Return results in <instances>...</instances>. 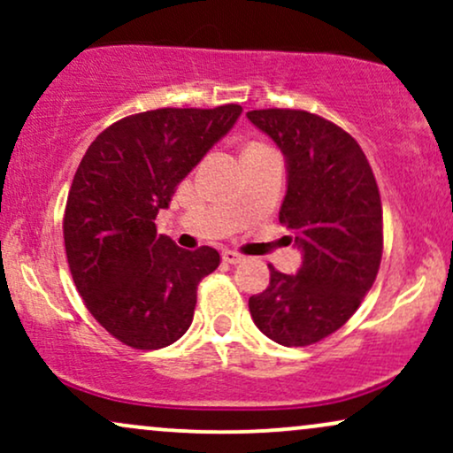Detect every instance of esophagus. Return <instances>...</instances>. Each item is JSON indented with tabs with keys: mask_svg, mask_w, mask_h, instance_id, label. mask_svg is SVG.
I'll return each instance as SVG.
<instances>
[{
	"mask_svg": "<svg viewBox=\"0 0 453 453\" xmlns=\"http://www.w3.org/2000/svg\"><path fill=\"white\" fill-rule=\"evenodd\" d=\"M221 257H223V262H226V264H241L244 259L241 253H236V251H223Z\"/></svg>",
	"mask_w": 453,
	"mask_h": 453,
	"instance_id": "obj_1",
	"label": "esophagus"
}]
</instances>
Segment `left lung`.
<instances>
[{"instance_id":"obj_1","label":"left lung","mask_w":453,"mask_h":453,"mask_svg":"<svg viewBox=\"0 0 453 453\" xmlns=\"http://www.w3.org/2000/svg\"><path fill=\"white\" fill-rule=\"evenodd\" d=\"M247 119L283 153L279 221L303 253L296 274L268 266V288L249 298V311L279 345H313L339 330L375 283L383 251L375 174L360 144L317 114L268 108Z\"/></svg>"}]
</instances>
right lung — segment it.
<instances>
[{
    "label": "right lung",
    "mask_w": 453,
    "mask_h": 453,
    "mask_svg": "<svg viewBox=\"0 0 453 453\" xmlns=\"http://www.w3.org/2000/svg\"><path fill=\"white\" fill-rule=\"evenodd\" d=\"M238 104L159 108L112 123L91 142L67 196L64 241L78 294L134 349H161L189 330L197 283L219 266L212 247L157 234L176 185L234 127Z\"/></svg>",
    "instance_id": "1"
}]
</instances>
